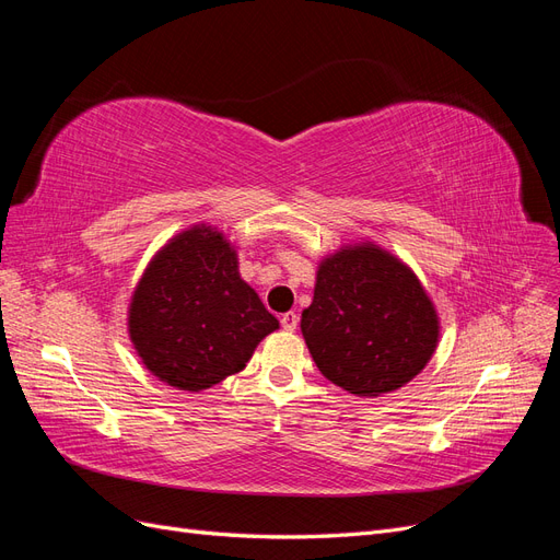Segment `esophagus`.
<instances>
[{"mask_svg": "<svg viewBox=\"0 0 560 560\" xmlns=\"http://www.w3.org/2000/svg\"><path fill=\"white\" fill-rule=\"evenodd\" d=\"M280 325H282L284 331H296V327H299V315H296V313H284V315L280 317Z\"/></svg>", "mask_w": 560, "mask_h": 560, "instance_id": "esophagus-1", "label": "esophagus"}]
</instances>
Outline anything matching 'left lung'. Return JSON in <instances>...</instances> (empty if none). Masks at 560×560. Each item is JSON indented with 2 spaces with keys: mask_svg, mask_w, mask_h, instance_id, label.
<instances>
[{
  "mask_svg": "<svg viewBox=\"0 0 560 560\" xmlns=\"http://www.w3.org/2000/svg\"><path fill=\"white\" fill-rule=\"evenodd\" d=\"M301 334L327 381L350 395L381 397L432 360L439 317L409 266L374 243H358L319 261Z\"/></svg>",
  "mask_w": 560,
  "mask_h": 560,
  "instance_id": "8db88e82",
  "label": "left lung"
}]
</instances>
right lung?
<instances>
[{"instance_id": "1", "label": "right lung", "mask_w": 560, "mask_h": 560, "mask_svg": "<svg viewBox=\"0 0 560 560\" xmlns=\"http://www.w3.org/2000/svg\"><path fill=\"white\" fill-rule=\"evenodd\" d=\"M280 325L212 226L177 233L149 261L128 308L130 341L159 381L200 393L238 374Z\"/></svg>"}]
</instances>
